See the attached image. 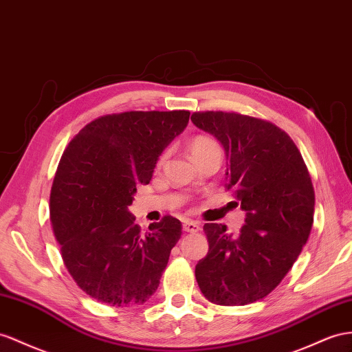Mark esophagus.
<instances>
[{
    "label": "esophagus",
    "instance_id": "obj_1",
    "mask_svg": "<svg viewBox=\"0 0 352 352\" xmlns=\"http://www.w3.org/2000/svg\"><path fill=\"white\" fill-rule=\"evenodd\" d=\"M199 229H201L199 223H196V221H193V220H186L184 224H183V230H184V232L196 233V232H199Z\"/></svg>",
    "mask_w": 352,
    "mask_h": 352
}]
</instances>
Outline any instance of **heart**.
<instances>
[{"instance_id":"heart-1","label":"heart","mask_w":352,"mask_h":352,"mask_svg":"<svg viewBox=\"0 0 352 352\" xmlns=\"http://www.w3.org/2000/svg\"><path fill=\"white\" fill-rule=\"evenodd\" d=\"M214 146H217V144H215L212 140L205 138V137H197L190 142V153H192V156L199 155V153L208 150Z\"/></svg>"}]
</instances>
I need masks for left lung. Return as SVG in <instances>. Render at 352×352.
Returning <instances> with one entry per match:
<instances>
[{
    "mask_svg": "<svg viewBox=\"0 0 352 352\" xmlns=\"http://www.w3.org/2000/svg\"><path fill=\"white\" fill-rule=\"evenodd\" d=\"M226 153V187L235 188L245 224L204 226L210 250L195 269L202 294L236 306L263 299L283 281L309 238L315 193L300 151L275 124L236 113L192 114Z\"/></svg>",
    "mask_w": 352,
    "mask_h": 352,
    "instance_id": "left-lung-1",
    "label": "left lung"
}]
</instances>
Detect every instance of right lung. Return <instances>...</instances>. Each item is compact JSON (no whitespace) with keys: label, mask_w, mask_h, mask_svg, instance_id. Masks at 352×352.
I'll list each match as a JSON object with an SVG mask.
<instances>
[{"label":"right lung","mask_w":352,"mask_h":352,"mask_svg":"<svg viewBox=\"0 0 352 352\" xmlns=\"http://www.w3.org/2000/svg\"><path fill=\"white\" fill-rule=\"evenodd\" d=\"M190 113L128 111L90 122L68 144L50 193V220L77 285L111 306L142 305L157 290L182 221L165 215L142 233L128 210Z\"/></svg>","instance_id":"add662e5"}]
</instances>
